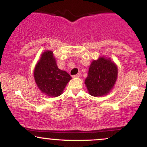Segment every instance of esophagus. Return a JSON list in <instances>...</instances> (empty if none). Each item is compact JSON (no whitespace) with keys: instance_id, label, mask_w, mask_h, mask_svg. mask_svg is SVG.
<instances>
[{"instance_id":"obj_1","label":"esophagus","mask_w":147,"mask_h":147,"mask_svg":"<svg viewBox=\"0 0 147 147\" xmlns=\"http://www.w3.org/2000/svg\"><path fill=\"white\" fill-rule=\"evenodd\" d=\"M80 75H81V72H79L77 74V75H74L73 77H80Z\"/></svg>"}]
</instances>
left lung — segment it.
Listing matches in <instances>:
<instances>
[{
  "label": "left lung",
  "mask_w": 147,
  "mask_h": 147,
  "mask_svg": "<svg viewBox=\"0 0 147 147\" xmlns=\"http://www.w3.org/2000/svg\"><path fill=\"white\" fill-rule=\"evenodd\" d=\"M117 78V68L110 59L99 57L92 61L85 84L90 95L100 97L109 93Z\"/></svg>",
  "instance_id": "8db88e82"
}]
</instances>
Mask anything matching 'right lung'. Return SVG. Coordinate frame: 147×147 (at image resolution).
Masks as SVG:
<instances>
[{
	"mask_svg": "<svg viewBox=\"0 0 147 147\" xmlns=\"http://www.w3.org/2000/svg\"><path fill=\"white\" fill-rule=\"evenodd\" d=\"M34 77L41 92L54 97L61 95L65 86L72 79L68 72L58 68L53 52L50 50L41 55L35 66Z\"/></svg>",
	"mask_w": 147,
	"mask_h": 147,
	"instance_id": "right-lung-1",
	"label": "right lung"
}]
</instances>
